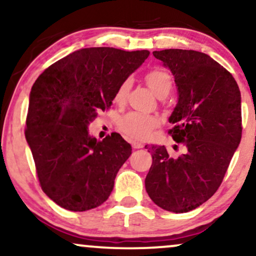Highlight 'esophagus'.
Instances as JSON below:
<instances>
[{
  "instance_id": "34e87169",
  "label": "esophagus",
  "mask_w": 256,
  "mask_h": 256,
  "mask_svg": "<svg viewBox=\"0 0 256 256\" xmlns=\"http://www.w3.org/2000/svg\"><path fill=\"white\" fill-rule=\"evenodd\" d=\"M144 145L140 143V142H132V148H143Z\"/></svg>"
}]
</instances>
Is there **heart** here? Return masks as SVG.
<instances>
[{"mask_svg":"<svg viewBox=\"0 0 256 256\" xmlns=\"http://www.w3.org/2000/svg\"><path fill=\"white\" fill-rule=\"evenodd\" d=\"M145 82L148 88L157 96L169 94L172 86V78L166 70L154 68L145 74ZM131 87V80L125 79L116 92L114 100L118 104H122ZM158 125V119L154 116L143 114L139 112L128 113L119 122L122 132L132 139H146L150 137L152 130Z\"/></svg>","mask_w":256,"mask_h":256,"instance_id":"obj_1","label":"heart"}]
</instances>
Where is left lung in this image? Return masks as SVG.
I'll return each mask as SVG.
<instances>
[{"mask_svg":"<svg viewBox=\"0 0 256 256\" xmlns=\"http://www.w3.org/2000/svg\"><path fill=\"white\" fill-rule=\"evenodd\" d=\"M154 56L174 78L178 100L169 134L186 151L172 158L164 145L148 148L145 189L162 209L188 212L216 192L240 144L241 93L232 74L204 53L164 50Z\"/></svg>","mask_w":256,"mask_h":256,"instance_id":"1","label":"left lung"}]
</instances>
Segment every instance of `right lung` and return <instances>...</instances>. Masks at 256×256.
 <instances>
[{"mask_svg":"<svg viewBox=\"0 0 256 256\" xmlns=\"http://www.w3.org/2000/svg\"><path fill=\"white\" fill-rule=\"evenodd\" d=\"M148 54L82 48L50 64L34 82L24 134L42 190L61 208L86 212L111 195L132 148L119 134L96 140L88 125L112 105L119 85Z\"/></svg>","mask_w":256,"mask_h":256,"instance_id":"1","label":"right lung"}]
</instances>
